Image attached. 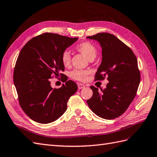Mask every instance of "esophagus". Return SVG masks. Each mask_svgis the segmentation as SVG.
Returning a JSON list of instances; mask_svg holds the SVG:
<instances>
[{"mask_svg":"<svg viewBox=\"0 0 157 157\" xmlns=\"http://www.w3.org/2000/svg\"><path fill=\"white\" fill-rule=\"evenodd\" d=\"M78 89L81 90V89L83 88V87H85V85L83 84V83H78Z\"/></svg>","mask_w":157,"mask_h":157,"instance_id":"obj_1","label":"esophagus"}]
</instances>
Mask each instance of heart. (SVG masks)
I'll use <instances>...</instances> for the list:
<instances>
[{
  "mask_svg": "<svg viewBox=\"0 0 157 157\" xmlns=\"http://www.w3.org/2000/svg\"><path fill=\"white\" fill-rule=\"evenodd\" d=\"M76 50L81 53L83 56H84L87 59H94L97 56L98 49L96 47L93 43L89 41L82 42L75 46ZM61 63L65 67L70 66L71 62L70 54L67 51H65L61 54ZM90 74L89 71L82 70H75L71 72V77L77 81L85 82L87 80L88 75Z\"/></svg>",
  "mask_w": 157,
  "mask_h": 157,
  "instance_id": "obj_1",
  "label": "heart"
}]
</instances>
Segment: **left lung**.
Instances as JSON below:
<instances>
[{"label": "left lung", "instance_id": "1", "mask_svg": "<svg viewBox=\"0 0 157 157\" xmlns=\"http://www.w3.org/2000/svg\"><path fill=\"white\" fill-rule=\"evenodd\" d=\"M87 38L96 40L102 49V61L95 75V81L107 78L106 88L98 92L91 86L93 96L87 100L92 111L100 117L110 120L121 116L136 95L140 72L136 57L128 46L108 33Z\"/></svg>", "mask_w": 157, "mask_h": 157}]
</instances>
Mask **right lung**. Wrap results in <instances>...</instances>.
<instances>
[{
    "instance_id": "add662e5",
    "label": "right lung",
    "mask_w": 157,
    "mask_h": 157,
    "mask_svg": "<svg viewBox=\"0 0 157 157\" xmlns=\"http://www.w3.org/2000/svg\"><path fill=\"white\" fill-rule=\"evenodd\" d=\"M77 39L45 33L29 40L21 50L14 69V84L21 108L34 121H56L66 111L69 98L77 91V84L67 81L63 74L60 75L65 83L60 88H52L50 82L64 71L61 54Z\"/></svg>"
}]
</instances>
